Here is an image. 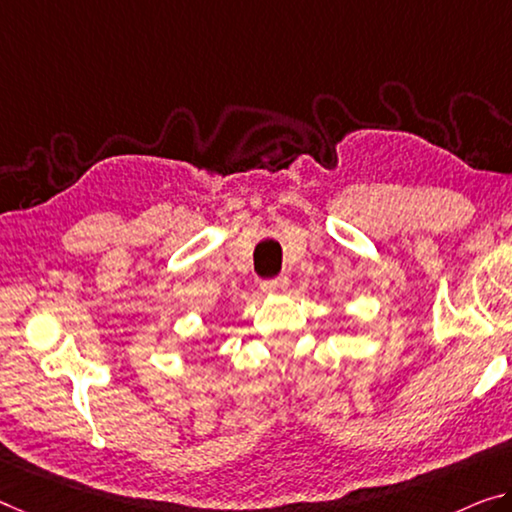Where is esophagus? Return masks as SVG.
<instances>
[{
  "label": "esophagus",
  "instance_id": "1",
  "mask_svg": "<svg viewBox=\"0 0 512 512\" xmlns=\"http://www.w3.org/2000/svg\"><path fill=\"white\" fill-rule=\"evenodd\" d=\"M288 288V279L286 277H279V279H272V281H263L261 283V290L267 295L272 293H281V290Z\"/></svg>",
  "mask_w": 512,
  "mask_h": 512
}]
</instances>
